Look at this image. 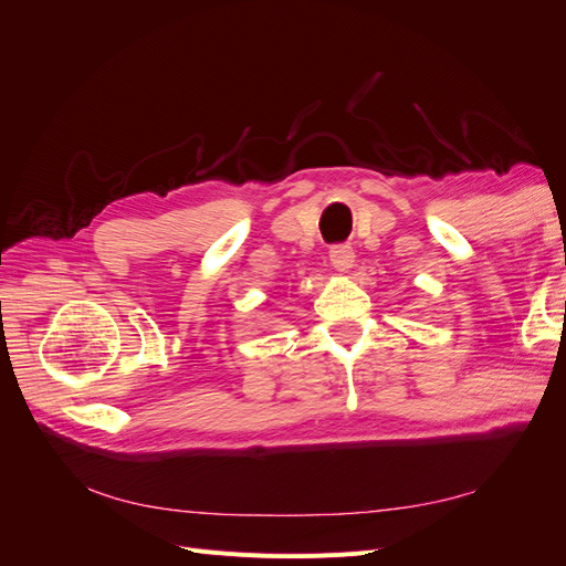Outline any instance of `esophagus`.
I'll list each match as a JSON object with an SVG mask.
<instances>
[{
	"mask_svg": "<svg viewBox=\"0 0 566 566\" xmlns=\"http://www.w3.org/2000/svg\"><path fill=\"white\" fill-rule=\"evenodd\" d=\"M354 262H356V254L349 245H335L331 248V264L335 266V271L339 273H347L354 269Z\"/></svg>",
	"mask_w": 566,
	"mask_h": 566,
	"instance_id": "34e87169",
	"label": "esophagus"
}]
</instances>
